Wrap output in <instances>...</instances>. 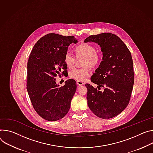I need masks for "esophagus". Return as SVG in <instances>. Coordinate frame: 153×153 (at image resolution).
Segmentation results:
<instances>
[{
    "mask_svg": "<svg viewBox=\"0 0 153 153\" xmlns=\"http://www.w3.org/2000/svg\"><path fill=\"white\" fill-rule=\"evenodd\" d=\"M76 82H77V85H79V86H82V85H84L85 84V83L84 82H82V81L77 80Z\"/></svg>",
    "mask_w": 153,
    "mask_h": 153,
    "instance_id": "34e87169",
    "label": "esophagus"
}]
</instances>
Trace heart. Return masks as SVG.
<instances>
[{
    "mask_svg": "<svg viewBox=\"0 0 153 153\" xmlns=\"http://www.w3.org/2000/svg\"><path fill=\"white\" fill-rule=\"evenodd\" d=\"M74 52L77 57L85 58L84 66H89L91 68L98 66L101 61L100 55L96 52V48L89 43H82L74 48ZM64 62L68 68H71L75 63V58L69 53H66L64 57ZM89 68L84 67L83 68H76L73 69L69 74L71 78L79 80H85L90 76Z\"/></svg>",
    "mask_w": 153,
    "mask_h": 153,
    "instance_id": "1",
    "label": "heart"
}]
</instances>
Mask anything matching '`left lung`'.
<instances>
[{
    "mask_svg": "<svg viewBox=\"0 0 153 153\" xmlns=\"http://www.w3.org/2000/svg\"><path fill=\"white\" fill-rule=\"evenodd\" d=\"M84 42L98 44L103 55L91 81L98 85L99 90H104L85 84L88 105L97 117L114 118L123 112L130 100L134 82L131 53L118 36L110 33L91 35Z\"/></svg>",
    "mask_w": 153,
    "mask_h": 153,
    "instance_id": "obj_1",
    "label": "left lung"
}]
</instances>
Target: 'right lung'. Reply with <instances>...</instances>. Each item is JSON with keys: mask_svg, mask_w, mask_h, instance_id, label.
<instances>
[{"mask_svg": "<svg viewBox=\"0 0 153 153\" xmlns=\"http://www.w3.org/2000/svg\"><path fill=\"white\" fill-rule=\"evenodd\" d=\"M77 42L73 36L49 33L37 41L30 54L27 90L34 109L46 120H59L70 108L77 88L76 81L68 79L60 87L55 77L60 75L62 69H66L64 57L68 47Z\"/></svg>", "mask_w": 153, "mask_h": 153, "instance_id": "1", "label": "right lung"}]
</instances>
